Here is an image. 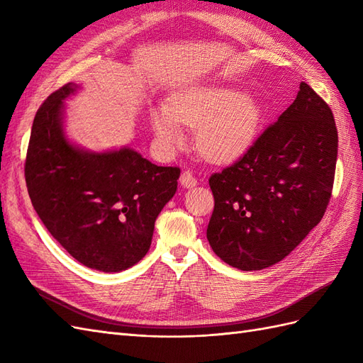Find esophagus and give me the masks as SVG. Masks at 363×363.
<instances>
[{"mask_svg": "<svg viewBox=\"0 0 363 363\" xmlns=\"http://www.w3.org/2000/svg\"><path fill=\"white\" fill-rule=\"evenodd\" d=\"M181 185L182 187H187V189H191V187H194V185L198 184V179L194 178L193 176V173L190 172V170H185L182 174H181Z\"/></svg>", "mask_w": 363, "mask_h": 363, "instance_id": "esophagus-1", "label": "esophagus"}]
</instances>
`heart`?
Listing matches in <instances>:
<instances>
[{"mask_svg":"<svg viewBox=\"0 0 363 363\" xmlns=\"http://www.w3.org/2000/svg\"><path fill=\"white\" fill-rule=\"evenodd\" d=\"M264 108L236 87H191L174 93L169 107L152 111V127L165 147L184 143L182 125L196 130V145L213 161H233L253 145Z\"/></svg>","mask_w":363,"mask_h":363,"instance_id":"b5f03b06","label":"heart"}]
</instances>
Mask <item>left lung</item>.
Returning a JSON list of instances; mask_svg holds the SVG:
<instances>
[{
	"mask_svg": "<svg viewBox=\"0 0 363 363\" xmlns=\"http://www.w3.org/2000/svg\"><path fill=\"white\" fill-rule=\"evenodd\" d=\"M337 141L331 108L301 82L293 104L244 156L210 176L213 252L242 272L262 270L290 255L327 210Z\"/></svg>",
	"mask_w": 363,
	"mask_h": 363,
	"instance_id": "1",
	"label": "left lung"
}]
</instances>
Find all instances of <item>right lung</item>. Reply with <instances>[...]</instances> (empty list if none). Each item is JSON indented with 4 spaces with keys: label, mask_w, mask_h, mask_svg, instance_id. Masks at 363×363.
I'll return each mask as SVG.
<instances>
[{
    "label": "right lung",
    "mask_w": 363,
    "mask_h": 363,
    "mask_svg": "<svg viewBox=\"0 0 363 363\" xmlns=\"http://www.w3.org/2000/svg\"><path fill=\"white\" fill-rule=\"evenodd\" d=\"M69 82L43 102L33 119L24 174L35 211L78 262L118 273L152 244L155 220L178 189V167H160L133 148L89 152L64 133Z\"/></svg>",
    "instance_id": "add662e5"
}]
</instances>
